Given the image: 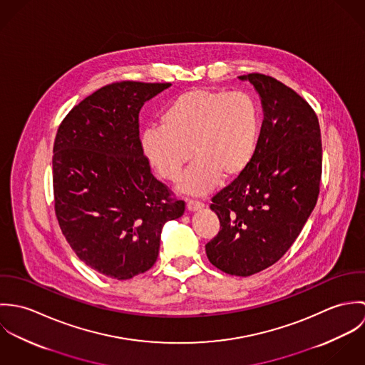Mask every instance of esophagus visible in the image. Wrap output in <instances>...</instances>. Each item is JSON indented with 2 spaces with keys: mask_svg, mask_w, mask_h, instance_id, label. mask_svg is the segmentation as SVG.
Segmentation results:
<instances>
[{
  "mask_svg": "<svg viewBox=\"0 0 365 365\" xmlns=\"http://www.w3.org/2000/svg\"><path fill=\"white\" fill-rule=\"evenodd\" d=\"M204 208V202L197 201V200H187V209L188 210H198Z\"/></svg>",
  "mask_w": 365,
  "mask_h": 365,
  "instance_id": "obj_1",
  "label": "esophagus"
}]
</instances>
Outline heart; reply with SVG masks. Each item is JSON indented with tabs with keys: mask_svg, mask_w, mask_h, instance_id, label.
<instances>
[{
	"mask_svg": "<svg viewBox=\"0 0 365 365\" xmlns=\"http://www.w3.org/2000/svg\"><path fill=\"white\" fill-rule=\"evenodd\" d=\"M260 128V108L247 93L195 88L171 100L160 128L145 130L140 142L157 173L171 182L181 178L192 153L197 161L181 188L201 195L219 177L235 180L249 167Z\"/></svg>",
	"mask_w": 365,
	"mask_h": 365,
	"instance_id": "heart-1",
	"label": "heart"
}]
</instances>
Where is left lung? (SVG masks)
<instances>
[{
    "mask_svg": "<svg viewBox=\"0 0 365 365\" xmlns=\"http://www.w3.org/2000/svg\"><path fill=\"white\" fill-rule=\"evenodd\" d=\"M264 110L249 167L212 197L220 230L205 245L220 271L249 277L279 260L316 205L322 180L317 116L299 94L274 77L250 73Z\"/></svg>",
    "mask_w": 365,
    "mask_h": 365,
    "instance_id": "8db88e82",
    "label": "left lung"
}]
</instances>
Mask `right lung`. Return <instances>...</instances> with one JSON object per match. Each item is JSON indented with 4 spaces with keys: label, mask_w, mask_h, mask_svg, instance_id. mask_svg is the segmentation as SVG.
Listing matches in <instances>:
<instances>
[{
    "label": "right lung",
    "mask_w": 365,
    "mask_h": 365,
    "mask_svg": "<svg viewBox=\"0 0 365 365\" xmlns=\"http://www.w3.org/2000/svg\"><path fill=\"white\" fill-rule=\"evenodd\" d=\"M170 83L116 81L76 105L53 146L58 226L93 269L129 279L153 267L161 227L185 202L152 174L139 135V112Z\"/></svg>",
    "instance_id": "obj_1"
}]
</instances>
